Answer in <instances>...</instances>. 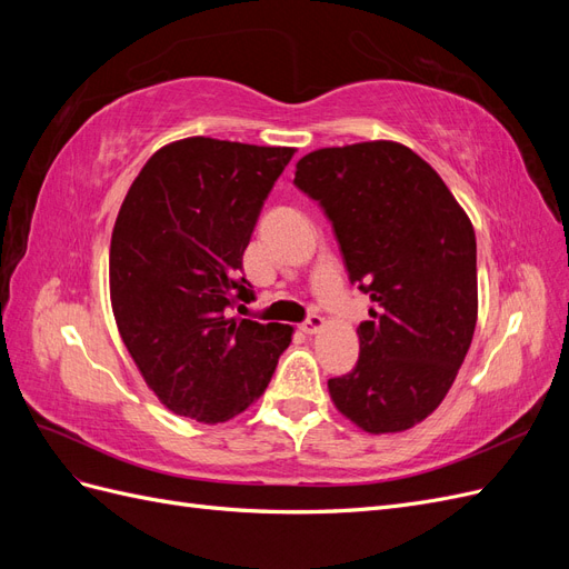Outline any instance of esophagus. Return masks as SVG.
Here are the masks:
<instances>
[{"label": "esophagus", "instance_id": "1", "mask_svg": "<svg viewBox=\"0 0 569 569\" xmlns=\"http://www.w3.org/2000/svg\"><path fill=\"white\" fill-rule=\"evenodd\" d=\"M325 327V320L320 318V316H311L308 318L306 322H301V332H306V335H316V332H320Z\"/></svg>", "mask_w": 569, "mask_h": 569}]
</instances>
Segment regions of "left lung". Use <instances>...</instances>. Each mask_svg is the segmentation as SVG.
I'll return each mask as SVG.
<instances>
[{"mask_svg":"<svg viewBox=\"0 0 569 569\" xmlns=\"http://www.w3.org/2000/svg\"><path fill=\"white\" fill-rule=\"evenodd\" d=\"M295 184L320 201L372 301L358 363L327 382L330 399L368 435L406 432L441 406L472 343V222L437 170L391 140L306 153Z\"/></svg>","mask_w":569,"mask_h":569,"instance_id":"obj_1","label":"left lung"}]
</instances>
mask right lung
I'll use <instances>...</instances> for the list:
<instances>
[{"label":"right lung","mask_w":569,"mask_h":569,"mask_svg":"<svg viewBox=\"0 0 569 569\" xmlns=\"http://www.w3.org/2000/svg\"><path fill=\"white\" fill-rule=\"evenodd\" d=\"M295 147L213 137L170 142L120 203L109 251L116 327L176 416L228 422L261 399L295 327L230 316L242 256Z\"/></svg>","instance_id":"right-lung-1"}]
</instances>
